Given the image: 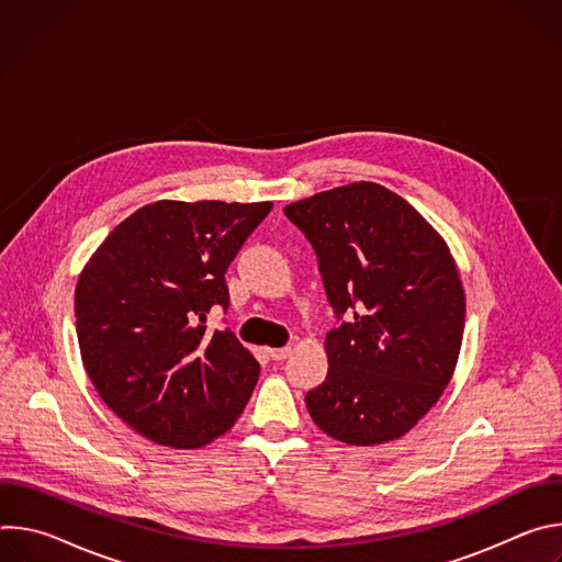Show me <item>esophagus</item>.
<instances>
[{
	"instance_id": "obj_1",
	"label": "esophagus",
	"mask_w": 562,
	"mask_h": 562,
	"mask_svg": "<svg viewBox=\"0 0 562 562\" xmlns=\"http://www.w3.org/2000/svg\"><path fill=\"white\" fill-rule=\"evenodd\" d=\"M291 353V347H280V349H269V356H271V360H284L286 356Z\"/></svg>"
}]
</instances>
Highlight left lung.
<instances>
[{
  "label": "left lung",
  "mask_w": 562,
  "mask_h": 562,
  "mask_svg": "<svg viewBox=\"0 0 562 562\" xmlns=\"http://www.w3.org/2000/svg\"><path fill=\"white\" fill-rule=\"evenodd\" d=\"M306 235L338 327L329 373L306 393L327 436L382 445L405 436L449 384L464 291L445 239L400 195L353 182L284 206Z\"/></svg>",
  "instance_id": "left-lung-1"
}]
</instances>
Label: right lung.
Returning a JSON list of instances; mask_svg holds the SVG:
<instances>
[{
	"mask_svg": "<svg viewBox=\"0 0 562 562\" xmlns=\"http://www.w3.org/2000/svg\"><path fill=\"white\" fill-rule=\"evenodd\" d=\"M271 202L159 200L120 222L75 286L85 369L104 403L144 438L198 449L247 407L258 360L206 313L228 308L224 273Z\"/></svg>",
	"mask_w": 562,
	"mask_h": 562,
	"instance_id": "1",
	"label": "right lung"
}]
</instances>
